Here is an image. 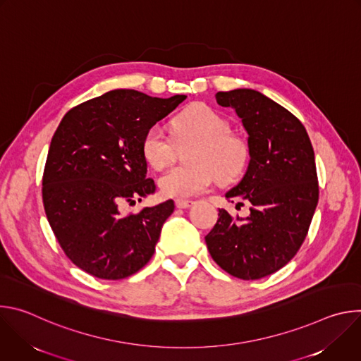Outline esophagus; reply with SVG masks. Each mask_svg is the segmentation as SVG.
<instances>
[{
    "instance_id": "obj_1",
    "label": "esophagus",
    "mask_w": 361,
    "mask_h": 361,
    "mask_svg": "<svg viewBox=\"0 0 361 361\" xmlns=\"http://www.w3.org/2000/svg\"><path fill=\"white\" fill-rule=\"evenodd\" d=\"M192 204H194L192 200H183V198L176 200V207L177 209H188V207H191Z\"/></svg>"
}]
</instances>
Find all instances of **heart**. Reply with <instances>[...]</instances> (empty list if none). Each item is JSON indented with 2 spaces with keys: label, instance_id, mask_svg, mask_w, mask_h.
Listing matches in <instances>:
<instances>
[{
  "label": "heart",
  "instance_id": "obj_1",
  "mask_svg": "<svg viewBox=\"0 0 361 361\" xmlns=\"http://www.w3.org/2000/svg\"><path fill=\"white\" fill-rule=\"evenodd\" d=\"M178 141L194 138L198 145L191 151L188 161L192 166L171 167L159 180L163 195L188 198L207 190L214 177L230 181L238 177L250 159L248 142L231 131L230 121L207 106H192L173 120ZM174 151V141L160 124L147 128L141 140L145 161L156 170L166 167Z\"/></svg>",
  "mask_w": 361,
  "mask_h": 361
}]
</instances>
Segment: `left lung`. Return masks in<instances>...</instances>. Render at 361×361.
Wrapping results in <instances>:
<instances>
[{
	"label": "left lung",
	"instance_id": "1",
	"mask_svg": "<svg viewBox=\"0 0 361 361\" xmlns=\"http://www.w3.org/2000/svg\"><path fill=\"white\" fill-rule=\"evenodd\" d=\"M216 99L235 111L248 134L245 174L226 197L248 202L250 214L233 219L219 210L205 243L224 271L259 280L284 267L307 235L319 201L314 149L300 120L264 94L237 88Z\"/></svg>",
	"mask_w": 361,
	"mask_h": 361
}]
</instances>
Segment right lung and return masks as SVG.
<instances>
[{
    "mask_svg": "<svg viewBox=\"0 0 361 361\" xmlns=\"http://www.w3.org/2000/svg\"><path fill=\"white\" fill-rule=\"evenodd\" d=\"M185 98L113 90L63 117L48 149L42 201L61 248L85 273L121 280L142 269L156 251L174 201L127 216L123 207L156 191L154 180L147 178L141 140Z\"/></svg>",
    "mask_w": 361,
    "mask_h": 361,
    "instance_id": "add662e5",
    "label": "right lung"
}]
</instances>
